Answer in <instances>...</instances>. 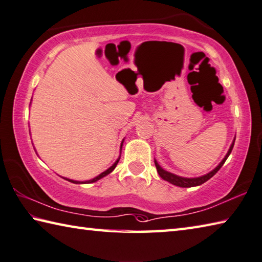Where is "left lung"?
Here are the masks:
<instances>
[{"label": "left lung", "instance_id": "1", "mask_svg": "<svg viewBox=\"0 0 262 262\" xmlns=\"http://www.w3.org/2000/svg\"><path fill=\"white\" fill-rule=\"evenodd\" d=\"M234 142H235V141H234ZM234 142H233V144H231L228 152H227V155L225 156V159H224L223 161H221L220 164H219L218 166H216L213 171H211L210 173L205 174V176H203V177H199V178H182V177H178V176H176V174H173V173H170V172L163 170L162 167L159 165V163H157V162L155 161L156 170H157V172H159V174H160V177L162 178V179H164V180H166V181L171 182L172 185H176V186H179V187H184V188H187V187L200 186V185L204 184V182L208 181L209 179H211V178L213 177V176L216 173V172H218V171L221 169V166L224 165V163L226 162L227 159H228V156L230 155L231 150H233Z\"/></svg>", "mask_w": 262, "mask_h": 262}]
</instances>
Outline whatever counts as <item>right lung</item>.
I'll use <instances>...</instances> for the list:
<instances>
[{
    "label": "right lung",
    "instance_id": "1",
    "mask_svg": "<svg viewBox=\"0 0 262 262\" xmlns=\"http://www.w3.org/2000/svg\"><path fill=\"white\" fill-rule=\"evenodd\" d=\"M118 161H120V159H118L115 163H114V164H113L111 167H110V169H108V170H106L105 172H102V173L101 174H99V176H98V177H96V178H93V179L92 180H89V181H84V182H81V181H74V180H71V179H66V180H68V181H71V182H74V184H91V182H95V181H97V180H99V179H101V178H103V177H105V176H107V174H110L111 173V172L113 171V170H114L115 169V167H116V165H117V163H118Z\"/></svg>",
    "mask_w": 262,
    "mask_h": 262
}]
</instances>
